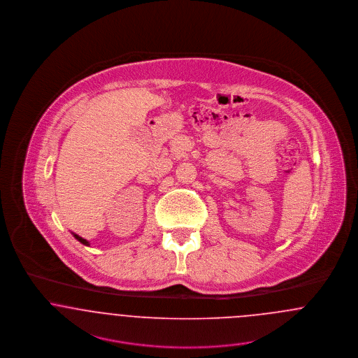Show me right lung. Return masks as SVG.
Listing matches in <instances>:
<instances>
[{"label": "right lung", "instance_id": "1", "mask_svg": "<svg viewBox=\"0 0 358 358\" xmlns=\"http://www.w3.org/2000/svg\"><path fill=\"white\" fill-rule=\"evenodd\" d=\"M73 234H74V233H73ZM74 237H76V240H78V241H79V243H82V244H83V245H90V244H89V241H87V240H85V238H82V237H79V236H78V234H74Z\"/></svg>", "mask_w": 358, "mask_h": 358}]
</instances>
